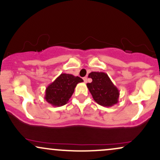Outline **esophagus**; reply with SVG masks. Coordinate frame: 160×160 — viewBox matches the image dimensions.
I'll use <instances>...</instances> for the list:
<instances>
[{
  "label": "esophagus",
  "mask_w": 160,
  "mask_h": 160,
  "mask_svg": "<svg viewBox=\"0 0 160 160\" xmlns=\"http://www.w3.org/2000/svg\"><path fill=\"white\" fill-rule=\"evenodd\" d=\"M83 80H84V82H87V78H86V77L83 78Z\"/></svg>",
  "instance_id": "1"
}]
</instances>
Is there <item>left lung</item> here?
I'll return each instance as SVG.
<instances>
[{"label":"left lung","mask_w":160,"mask_h":160,"mask_svg":"<svg viewBox=\"0 0 160 160\" xmlns=\"http://www.w3.org/2000/svg\"><path fill=\"white\" fill-rule=\"evenodd\" d=\"M89 78L92 81L86 86L95 102L104 107H111L118 102L120 91L106 73L93 71Z\"/></svg>","instance_id":"8db88e82"}]
</instances>
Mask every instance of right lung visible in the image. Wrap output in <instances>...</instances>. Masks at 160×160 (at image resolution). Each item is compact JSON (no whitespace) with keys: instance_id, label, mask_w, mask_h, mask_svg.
Listing matches in <instances>:
<instances>
[{"instance_id":"obj_1","label":"right lung","mask_w":160,"mask_h":160,"mask_svg":"<svg viewBox=\"0 0 160 160\" xmlns=\"http://www.w3.org/2000/svg\"><path fill=\"white\" fill-rule=\"evenodd\" d=\"M83 81L79 77L69 74H61L47 86L44 98L54 107H60L68 103L79 82Z\"/></svg>"}]
</instances>
